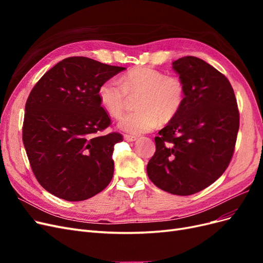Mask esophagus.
<instances>
[{
  "label": "esophagus",
  "mask_w": 263,
  "mask_h": 263,
  "mask_svg": "<svg viewBox=\"0 0 263 263\" xmlns=\"http://www.w3.org/2000/svg\"><path fill=\"white\" fill-rule=\"evenodd\" d=\"M124 139H125L126 141H135V140L137 139V137H136V136H132V135L125 134V135H124Z\"/></svg>",
  "instance_id": "esophagus-1"
}]
</instances>
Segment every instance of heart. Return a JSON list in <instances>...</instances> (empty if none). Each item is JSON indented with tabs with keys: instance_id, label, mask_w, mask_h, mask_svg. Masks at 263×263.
<instances>
[{
	"instance_id": "b5f03b06",
	"label": "heart",
	"mask_w": 263,
	"mask_h": 263,
	"mask_svg": "<svg viewBox=\"0 0 263 263\" xmlns=\"http://www.w3.org/2000/svg\"><path fill=\"white\" fill-rule=\"evenodd\" d=\"M140 95L139 108L125 114L118 122L122 130L138 135L153 130L159 122H170L181 109L185 99V84L174 74H166L153 67L129 69L117 79H107L98 90L101 105L113 117H119L125 109L128 95Z\"/></svg>"
}]
</instances>
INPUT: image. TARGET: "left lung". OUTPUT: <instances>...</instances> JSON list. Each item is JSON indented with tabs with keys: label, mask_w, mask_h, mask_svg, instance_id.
<instances>
[{
	"label": "left lung",
	"mask_w": 263,
	"mask_h": 263,
	"mask_svg": "<svg viewBox=\"0 0 263 263\" xmlns=\"http://www.w3.org/2000/svg\"><path fill=\"white\" fill-rule=\"evenodd\" d=\"M173 69L185 84L179 113L155 137L147 164L156 186L174 195L200 192L216 181L232 160L239 110L228 79L204 60L186 55Z\"/></svg>",
	"instance_id": "obj_1"
}]
</instances>
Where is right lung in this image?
I'll return each instance as SVG.
<instances>
[{"label":"right lung","instance_id":"obj_1","mask_svg":"<svg viewBox=\"0 0 263 263\" xmlns=\"http://www.w3.org/2000/svg\"><path fill=\"white\" fill-rule=\"evenodd\" d=\"M125 68L69 57L39 79L25 105L23 142L37 181L70 202L87 200L113 178V151L122 134L98 97L101 83Z\"/></svg>","mask_w":263,"mask_h":263}]
</instances>
